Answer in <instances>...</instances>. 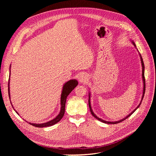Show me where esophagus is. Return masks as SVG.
<instances>
[{"mask_svg": "<svg viewBox=\"0 0 156 156\" xmlns=\"http://www.w3.org/2000/svg\"><path fill=\"white\" fill-rule=\"evenodd\" d=\"M78 80L80 83H83L87 82L88 80V78L85 73H81L78 76Z\"/></svg>", "mask_w": 156, "mask_h": 156, "instance_id": "obj_1", "label": "esophagus"}]
</instances>
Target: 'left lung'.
<instances>
[{
	"label": "left lung",
	"mask_w": 156,
	"mask_h": 156,
	"mask_svg": "<svg viewBox=\"0 0 156 156\" xmlns=\"http://www.w3.org/2000/svg\"><path fill=\"white\" fill-rule=\"evenodd\" d=\"M130 41L131 42H132V43L133 44V45L135 46V47L137 49V48H136V45H135V42H133V40H130ZM137 51H138V49H137ZM139 53V52H138ZM139 55H140V61H141V63H142V80H143V85H144V87H143V94H142V99H141V101H140V104H138V105L137 106V107L131 113H129L128 115H127L125 118H122V119H120V120H119V121H106V120H104V119H101V118H99L97 116H96L95 114V113L94 112V111H93V110H92V106H91V102H90V99H91V93H90V92H89V93H88V105H89V108H90V112H91V114H92V116L94 117V118H95L97 119H98L99 121H101V122H104V123H106V124H117V123H119V122H121V121H123L124 120H125L126 118H128V117H129L131 115H132V114L139 108L140 107V104H141V103H142V100H143V98H144V94H145V76H144V70H145V66H144V61H143V59H142V55H141V54L139 53Z\"/></svg>",
	"instance_id": "obj_1"
}]
</instances>
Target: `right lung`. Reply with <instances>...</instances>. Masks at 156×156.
Segmentation results:
<instances>
[{"mask_svg":"<svg viewBox=\"0 0 156 156\" xmlns=\"http://www.w3.org/2000/svg\"><path fill=\"white\" fill-rule=\"evenodd\" d=\"M11 64L10 65V69H9V83H8V93H9V99H10V102L11 104L13 107V105L12 104L11 101V94H10V76H11ZM78 81L75 79H73V80H70L69 81H68L67 82H66L63 87H62V92H61V110L59 113L57 114V116L52 119L51 121H48V122H44V123H33V122H30L29 123L33 126H34L35 127H38V128H43V127H47V126H52L55 124H56L57 122H58L63 117L64 112H65V105H66V99L67 97L68 96V95L72 92L73 90L75 88L77 85H78ZM14 110L16 111V112L17 113L18 115H20L19 113L16 111L14 108ZM27 122H28L27 121H25Z\"/></svg>","mask_w":156,"mask_h":156,"instance_id":"1","label":"right lung"}]
</instances>
